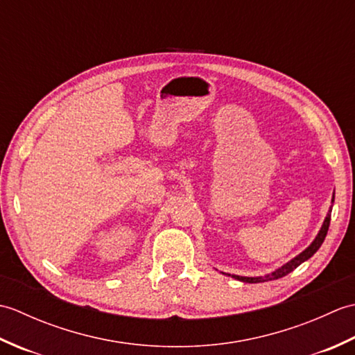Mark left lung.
Wrapping results in <instances>:
<instances>
[{"instance_id": "1", "label": "left lung", "mask_w": 355, "mask_h": 355, "mask_svg": "<svg viewBox=\"0 0 355 355\" xmlns=\"http://www.w3.org/2000/svg\"><path fill=\"white\" fill-rule=\"evenodd\" d=\"M333 201H334V197H333ZM329 221H331V210H329V214L327 215V218H325V221H323V225H322V229H320V232H319V235L315 236V239L311 243V245L308 247V248H305V250L300 253L299 256H296V258L294 259H291L290 262H286L285 266H282L281 268H277L276 271H273V273L271 275H267V276H261V277H244V276H236V275H233L232 277H235V279H238V281H243V282H248V284H258V282H267V281H275V279H279V277H284V276H286L288 273H291V271L294 270V268H297L300 263L302 262H305L306 259H310L311 256L319 250L320 248V245H322V243L323 241H325V236H327V233H328V229H329Z\"/></svg>"}]
</instances>
